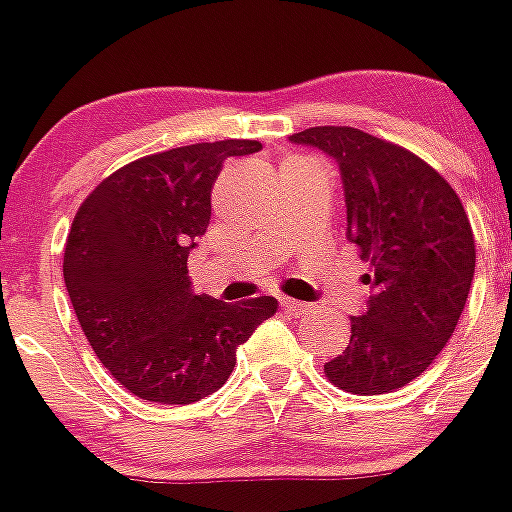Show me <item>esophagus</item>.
<instances>
[{"mask_svg": "<svg viewBox=\"0 0 512 512\" xmlns=\"http://www.w3.org/2000/svg\"><path fill=\"white\" fill-rule=\"evenodd\" d=\"M282 307L287 309V312L292 314H304L312 309V304H304V302H297V299H289V297H282Z\"/></svg>", "mask_w": 512, "mask_h": 512, "instance_id": "obj_1", "label": "esophagus"}]
</instances>
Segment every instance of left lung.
Masks as SVG:
<instances>
[{
	"instance_id": "1",
	"label": "left lung",
	"mask_w": 512,
	"mask_h": 512,
	"mask_svg": "<svg viewBox=\"0 0 512 512\" xmlns=\"http://www.w3.org/2000/svg\"><path fill=\"white\" fill-rule=\"evenodd\" d=\"M289 141L339 163L347 237L369 262L366 312L352 317V339L324 374L359 396L401 389L441 354L466 307L471 220L451 183L404 146L352 126L304 128Z\"/></svg>"
}]
</instances>
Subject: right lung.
Masks as SVG:
<instances>
[{
  "instance_id": "obj_1",
  "label": "right lung",
  "mask_w": 512,
  "mask_h": 512,
  "mask_svg": "<svg viewBox=\"0 0 512 512\" xmlns=\"http://www.w3.org/2000/svg\"><path fill=\"white\" fill-rule=\"evenodd\" d=\"M260 148L227 138L143 156L103 178L76 210L66 289L98 361L138 399L185 406L215 394L237 347L275 317V297L223 304L193 294L188 280L225 158Z\"/></svg>"
}]
</instances>
